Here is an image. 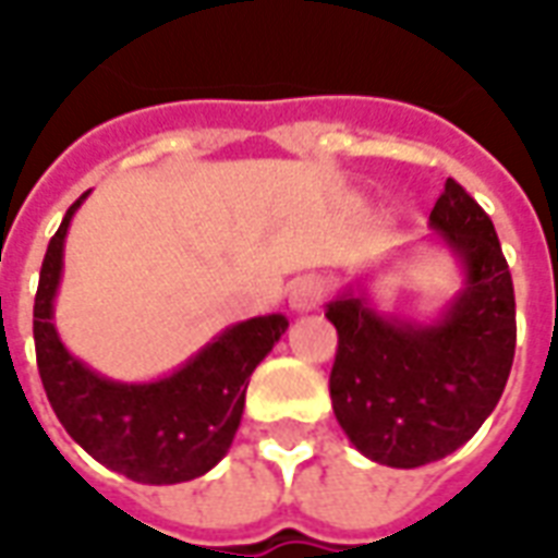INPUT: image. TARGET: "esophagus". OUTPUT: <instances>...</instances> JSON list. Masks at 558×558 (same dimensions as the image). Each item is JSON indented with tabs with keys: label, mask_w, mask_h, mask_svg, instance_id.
I'll return each instance as SVG.
<instances>
[{
	"label": "esophagus",
	"mask_w": 558,
	"mask_h": 558,
	"mask_svg": "<svg viewBox=\"0 0 558 558\" xmlns=\"http://www.w3.org/2000/svg\"><path fill=\"white\" fill-rule=\"evenodd\" d=\"M322 299H325V287H322L319 278L307 275V278H299L295 283H292L290 307L295 313L316 311V307L322 304Z\"/></svg>",
	"instance_id": "1"
}]
</instances>
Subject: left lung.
<instances>
[{"label":"left lung","instance_id":"left-lung-1","mask_svg":"<svg viewBox=\"0 0 558 558\" xmlns=\"http://www.w3.org/2000/svg\"><path fill=\"white\" fill-rule=\"evenodd\" d=\"M428 227V245L444 247L461 271L437 316L381 311L373 275L349 280L325 304L340 337L333 416L361 456L402 470L440 461L476 435L506 390L518 337L509 263L482 206L447 180Z\"/></svg>","mask_w":558,"mask_h":558}]
</instances>
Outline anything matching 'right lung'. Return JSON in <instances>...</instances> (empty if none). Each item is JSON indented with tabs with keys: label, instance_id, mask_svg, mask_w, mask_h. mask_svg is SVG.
<instances>
[{
	"label": "right lung",
	"instance_id": "right-lung-1",
	"mask_svg": "<svg viewBox=\"0 0 558 558\" xmlns=\"http://www.w3.org/2000/svg\"><path fill=\"white\" fill-rule=\"evenodd\" d=\"M49 239L35 295L40 381L61 426L90 458L142 485H177L209 473L227 456L245 411L247 378L290 328L283 313L236 322L174 373L118 381L90 369L61 342L56 295L64 275V239L76 209Z\"/></svg>",
	"mask_w": 558,
	"mask_h": 558
}]
</instances>
